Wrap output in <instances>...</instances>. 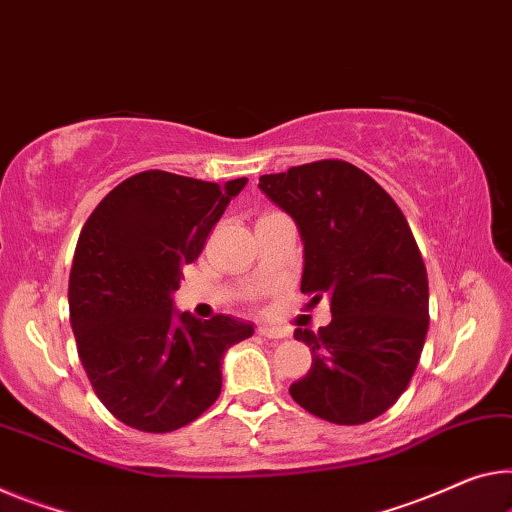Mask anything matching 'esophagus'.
Masks as SVG:
<instances>
[{
	"instance_id": "obj_1",
	"label": "esophagus",
	"mask_w": 512,
	"mask_h": 512,
	"mask_svg": "<svg viewBox=\"0 0 512 512\" xmlns=\"http://www.w3.org/2000/svg\"><path fill=\"white\" fill-rule=\"evenodd\" d=\"M258 334H261L263 338H286L288 336V332L286 329H281V327H270V325H261L256 329Z\"/></svg>"
}]
</instances>
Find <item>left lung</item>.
I'll return each instance as SVG.
<instances>
[{
  "instance_id": "left-lung-1",
  "label": "left lung",
  "mask_w": 512,
  "mask_h": 512,
  "mask_svg": "<svg viewBox=\"0 0 512 512\" xmlns=\"http://www.w3.org/2000/svg\"><path fill=\"white\" fill-rule=\"evenodd\" d=\"M304 240L302 293L332 322L295 329L311 368L290 384L306 412L338 426L373 421L403 396L428 334V272L398 203L366 171L318 160L261 176Z\"/></svg>"
}]
</instances>
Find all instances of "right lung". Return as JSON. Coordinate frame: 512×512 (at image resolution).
Wrapping results in <instances>:
<instances>
[{
  "mask_svg": "<svg viewBox=\"0 0 512 512\" xmlns=\"http://www.w3.org/2000/svg\"><path fill=\"white\" fill-rule=\"evenodd\" d=\"M247 178L226 185L141 171L82 226L68 281L77 355L100 403L125 426L171 432L222 391V359L254 334L224 313L174 318L171 293Z\"/></svg>",
  "mask_w": 512,
  "mask_h": 512,
  "instance_id": "obj_1",
  "label": "right lung"
}]
</instances>
